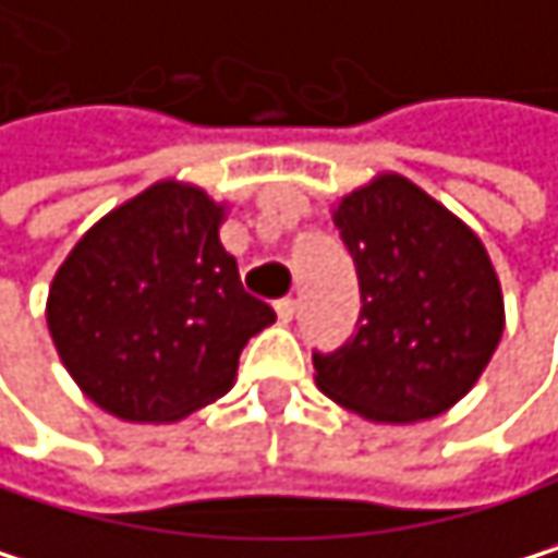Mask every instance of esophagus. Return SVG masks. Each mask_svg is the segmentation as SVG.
Masks as SVG:
<instances>
[{"instance_id": "obj_1", "label": "esophagus", "mask_w": 558, "mask_h": 558, "mask_svg": "<svg viewBox=\"0 0 558 558\" xmlns=\"http://www.w3.org/2000/svg\"><path fill=\"white\" fill-rule=\"evenodd\" d=\"M276 316H279V323H292V316H295V299L292 295L276 302Z\"/></svg>"}]
</instances>
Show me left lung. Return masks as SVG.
Returning a JSON list of instances; mask_svg holds the SVG:
<instances>
[{
    "label": "left lung",
    "mask_w": 558,
    "mask_h": 558,
    "mask_svg": "<svg viewBox=\"0 0 558 558\" xmlns=\"http://www.w3.org/2000/svg\"><path fill=\"white\" fill-rule=\"evenodd\" d=\"M359 276V323L313 352L316 383L376 423L433 420L486 369L502 292L483 242L402 175H379L336 209Z\"/></svg>",
    "instance_id": "1"
}]
</instances>
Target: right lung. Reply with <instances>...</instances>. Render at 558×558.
<instances>
[{
    "mask_svg": "<svg viewBox=\"0 0 558 558\" xmlns=\"http://www.w3.org/2000/svg\"><path fill=\"white\" fill-rule=\"evenodd\" d=\"M222 209L159 182L109 213L49 289V332L69 376L129 423H172L219 399L239 352L276 323L219 242Z\"/></svg>",
    "mask_w": 558,
    "mask_h": 558,
    "instance_id": "right-lung-1",
    "label": "right lung"
}]
</instances>
